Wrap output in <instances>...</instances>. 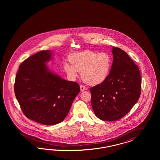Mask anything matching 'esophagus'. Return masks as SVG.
Listing matches in <instances>:
<instances>
[{"mask_svg": "<svg viewBox=\"0 0 160 160\" xmlns=\"http://www.w3.org/2000/svg\"><path fill=\"white\" fill-rule=\"evenodd\" d=\"M80 91L82 92L84 91H85L86 90V87L85 86H84L83 85H80Z\"/></svg>", "mask_w": 160, "mask_h": 160, "instance_id": "esophagus-1", "label": "esophagus"}]
</instances>
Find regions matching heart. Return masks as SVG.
Here are the masks:
<instances>
[{
    "instance_id": "b5f03b06",
    "label": "heart",
    "mask_w": 160,
    "mask_h": 160,
    "mask_svg": "<svg viewBox=\"0 0 160 160\" xmlns=\"http://www.w3.org/2000/svg\"><path fill=\"white\" fill-rule=\"evenodd\" d=\"M71 63L65 62L63 69L71 80H75L80 72L84 81L92 86L103 83L108 76L112 59L107 53L86 51L73 54L69 58Z\"/></svg>"
}]
</instances>
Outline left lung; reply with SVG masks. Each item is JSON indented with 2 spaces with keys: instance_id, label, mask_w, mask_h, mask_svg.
Returning <instances> with one entry per match:
<instances>
[{
  "instance_id": "obj_1",
  "label": "left lung",
  "mask_w": 160,
  "mask_h": 160,
  "mask_svg": "<svg viewBox=\"0 0 160 160\" xmlns=\"http://www.w3.org/2000/svg\"><path fill=\"white\" fill-rule=\"evenodd\" d=\"M113 61L110 73L102 83L90 88L92 107L97 118L115 121L127 114L140 96L139 69L128 54L112 48Z\"/></svg>"
}]
</instances>
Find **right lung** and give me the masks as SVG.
<instances>
[{
  "mask_svg": "<svg viewBox=\"0 0 160 160\" xmlns=\"http://www.w3.org/2000/svg\"><path fill=\"white\" fill-rule=\"evenodd\" d=\"M52 50L32 55L20 65L14 91L23 113L46 125L62 122L80 92L76 82L67 81L52 71L47 63L53 59Z\"/></svg>",
  "mask_w": 160,
  "mask_h": 160,
  "instance_id": "right-lung-1",
  "label": "right lung"
}]
</instances>
